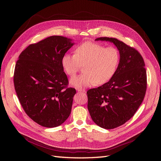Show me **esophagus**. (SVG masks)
<instances>
[{"label":"esophagus","mask_w":161,"mask_h":161,"mask_svg":"<svg viewBox=\"0 0 161 161\" xmlns=\"http://www.w3.org/2000/svg\"><path fill=\"white\" fill-rule=\"evenodd\" d=\"M78 92H85L86 90L85 89H77Z\"/></svg>","instance_id":"obj_1"}]
</instances>
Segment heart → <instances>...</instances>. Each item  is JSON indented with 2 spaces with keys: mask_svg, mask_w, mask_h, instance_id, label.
Instances as JSON below:
<instances>
[{
  "mask_svg": "<svg viewBox=\"0 0 161 161\" xmlns=\"http://www.w3.org/2000/svg\"><path fill=\"white\" fill-rule=\"evenodd\" d=\"M119 61L120 53L116 47H106L95 42H86L75 49V54L65 53L61 64L66 74L70 77L84 65V73L70 81L73 87L81 88L108 82L114 75Z\"/></svg>",
  "mask_w": 161,
  "mask_h": 161,
  "instance_id": "b5f03b06",
  "label": "heart"
}]
</instances>
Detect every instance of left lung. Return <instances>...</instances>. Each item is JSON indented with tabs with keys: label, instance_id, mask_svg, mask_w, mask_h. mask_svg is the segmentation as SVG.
Returning <instances> with one entry per match:
<instances>
[{
	"label": "left lung",
	"instance_id": "left-lung-1",
	"mask_svg": "<svg viewBox=\"0 0 161 161\" xmlns=\"http://www.w3.org/2000/svg\"><path fill=\"white\" fill-rule=\"evenodd\" d=\"M96 41L114 43L120 53L117 69L109 81L87 91V108L98 126L106 129L118 127L133 117L144 98L147 74L144 61L138 51L114 38Z\"/></svg>",
	"mask_w": 161,
	"mask_h": 161
}]
</instances>
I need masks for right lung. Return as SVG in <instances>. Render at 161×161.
Returning a JSON list of instances; mask_svg holds the SVG:
<instances>
[{
	"label": "right lung",
	"mask_w": 161,
	"mask_h": 161,
	"mask_svg": "<svg viewBox=\"0 0 161 161\" xmlns=\"http://www.w3.org/2000/svg\"><path fill=\"white\" fill-rule=\"evenodd\" d=\"M74 44L72 40L52 36L30 44L16 62L14 83L25 112L38 125L56 127L69 117L76 91L68 87L63 56Z\"/></svg>",
	"instance_id": "obj_1"
}]
</instances>
